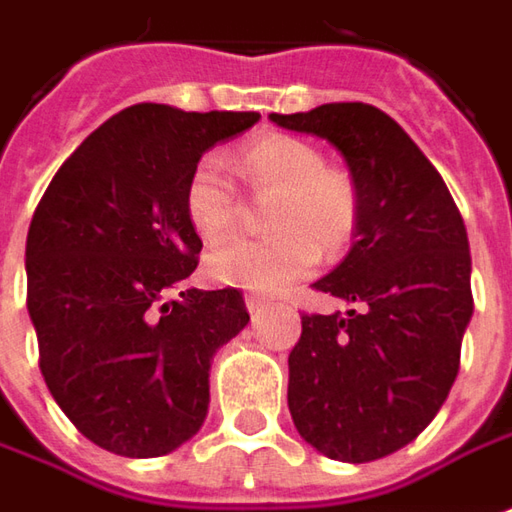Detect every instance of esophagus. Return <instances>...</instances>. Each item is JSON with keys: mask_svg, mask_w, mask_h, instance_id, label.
I'll list each match as a JSON object with an SVG mask.
<instances>
[{"mask_svg": "<svg viewBox=\"0 0 512 512\" xmlns=\"http://www.w3.org/2000/svg\"><path fill=\"white\" fill-rule=\"evenodd\" d=\"M268 305H271V302L263 299V296H255V293H249V296H246V310H249L252 316H260Z\"/></svg>", "mask_w": 512, "mask_h": 512, "instance_id": "34e87169", "label": "esophagus"}]
</instances>
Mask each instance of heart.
<instances>
[{
	"mask_svg": "<svg viewBox=\"0 0 512 512\" xmlns=\"http://www.w3.org/2000/svg\"><path fill=\"white\" fill-rule=\"evenodd\" d=\"M238 171L255 194H274L268 238H232L205 260L221 285L282 293L318 266V246L341 252L360 219L355 180L327 166L316 146L293 135H263L238 152ZM238 188L221 157L205 155L185 182V213L205 241H219L238 219Z\"/></svg>",
	"mask_w": 512,
	"mask_h": 512,
	"instance_id": "1",
	"label": "heart"
}]
</instances>
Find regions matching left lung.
Masks as SVG:
<instances>
[{
  "label": "left lung",
  "mask_w": 512,
  "mask_h": 512,
  "mask_svg": "<svg viewBox=\"0 0 512 512\" xmlns=\"http://www.w3.org/2000/svg\"><path fill=\"white\" fill-rule=\"evenodd\" d=\"M268 119L330 141L360 199L357 241L313 282L357 310L302 316L288 410L321 455L380 460L416 441L457 377L474 313L466 224L441 174L380 107L332 102Z\"/></svg>",
  "instance_id": "1"
}]
</instances>
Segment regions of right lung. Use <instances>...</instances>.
Masks as SVG:
<instances>
[{"mask_svg":"<svg viewBox=\"0 0 512 512\" xmlns=\"http://www.w3.org/2000/svg\"><path fill=\"white\" fill-rule=\"evenodd\" d=\"M257 119L132 105L74 149L35 207L27 310L41 374L71 424L113 455L160 457L194 438L210 360L249 321L238 288L169 293L202 252L188 174Z\"/></svg>","mask_w":512,"mask_h":512,"instance_id":"right-lung-1","label":"right lung"}]
</instances>
